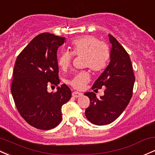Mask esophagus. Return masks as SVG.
Instances as JSON below:
<instances>
[{
  "mask_svg": "<svg viewBox=\"0 0 155 155\" xmlns=\"http://www.w3.org/2000/svg\"><path fill=\"white\" fill-rule=\"evenodd\" d=\"M83 94L82 93H79V92H77V91H74V92L72 93V96L73 97H75V98H78V97H82Z\"/></svg>",
  "mask_w": 155,
  "mask_h": 155,
  "instance_id": "1",
  "label": "esophagus"
}]
</instances>
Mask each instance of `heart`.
<instances>
[{"label":"heart","instance_id":"1","mask_svg":"<svg viewBox=\"0 0 155 155\" xmlns=\"http://www.w3.org/2000/svg\"><path fill=\"white\" fill-rule=\"evenodd\" d=\"M71 52L64 50L58 57V64L63 71L71 66L73 55L83 56V66L91 71L99 72L106 66L109 58V49L103 42L91 35H83L73 39L71 42ZM90 81V75L86 71L75 74L68 80V84L74 88L82 90Z\"/></svg>","mask_w":155,"mask_h":155}]
</instances>
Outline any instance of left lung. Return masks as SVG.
Here are the masks:
<instances>
[{"label": "left lung", "instance_id": "obj_1", "mask_svg": "<svg viewBox=\"0 0 155 155\" xmlns=\"http://www.w3.org/2000/svg\"><path fill=\"white\" fill-rule=\"evenodd\" d=\"M108 36L111 44L110 62L92 87L96 90L106 87L104 95L97 98L94 92L84 94L91 101L85 116L97 125L110 124L121 115L132 97L135 81L129 55L114 37Z\"/></svg>", "mask_w": 155, "mask_h": 155}]
</instances>
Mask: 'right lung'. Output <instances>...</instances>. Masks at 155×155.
Returning <instances> with one entry per match:
<instances>
[{
    "instance_id": "add662e5",
    "label": "right lung",
    "mask_w": 155,
    "mask_h": 155,
    "mask_svg": "<svg viewBox=\"0 0 155 155\" xmlns=\"http://www.w3.org/2000/svg\"><path fill=\"white\" fill-rule=\"evenodd\" d=\"M65 38L44 32L35 36L16 59L11 92L19 114L41 130L55 128L61 121V107L71 98L66 84L49 93L48 86L59 84L57 50Z\"/></svg>"
}]
</instances>
